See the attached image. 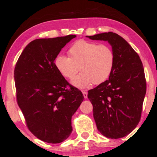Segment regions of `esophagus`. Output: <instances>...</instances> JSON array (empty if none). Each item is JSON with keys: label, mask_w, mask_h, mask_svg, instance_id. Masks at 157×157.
<instances>
[{"label": "esophagus", "mask_w": 157, "mask_h": 157, "mask_svg": "<svg viewBox=\"0 0 157 157\" xmlns=\"http://www.w3.org/2000/svg\"><path fill=\"white\" fill-rule=\"evenodd\" d=\"M82 93H83V97H84L85 99H86V98H87V95H88V93L86 92V91H85V90H83V91H82Z\"/></svg>", "instance_id": "1"}]
</instances>
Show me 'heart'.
I'll use <instances>...</instances> for the list:
<instances>
[{"label":"heart","mask_w":157,"mask_h":157,"mask_svg":"<svg viewBox=\"0 0 157 157\" xmlns=\"http://www.w3.org/2000/svg\"><path fill=\"white\" fill-rule=\"evenodd\" d=\"M69 57L58 55L55 59L58 71L67 78H74L79 71L81 73L72 81L74 86L84 88L91 83L99 84L110 75L115 64V54L107 44L81 40L68 50Z\"/></svg>","instance_id":"obj_1"}]
</instances>
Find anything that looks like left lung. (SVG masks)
Masks as SVG:
<instances>
[{"label": "left lung", "instance_id": "obj_1", "mask_svg": "<svg viewBox=\"0 0 157 157\" xmlns=\"http://www.w3.org/2000/svg\"><path fill=\"white\" fill-rule=\"evenodd\" d=\"M107 41L115 54L108 80L88 91L98 131L109 138H120L135 129L141 116L146 82L140 57L124 39L113 32L86 36Z\"/></svg>", "mask_w": 157, "mask_h": 157}]
</instances>
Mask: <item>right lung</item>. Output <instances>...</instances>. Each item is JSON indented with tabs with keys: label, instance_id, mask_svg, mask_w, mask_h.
<instances>
[{
	"label": "right lung",
	"instance_id": "1",
	"mask_svg": "<svg viewBox=\"0 0 157 157\" xmlns=\"http://www.w3.org/2000/svg\"><path fill=\"white\" fill-rule=\"evenodd\" d=\"M76 36L33 40L14 69L16 100L26 125L47 143L58 144L69 137L71 117L83 100L82 92L69 84L54 63L61 49Z\"/></svg>",
	"mask_w": 157,
	"mask_h": 157
}]
</instances>
